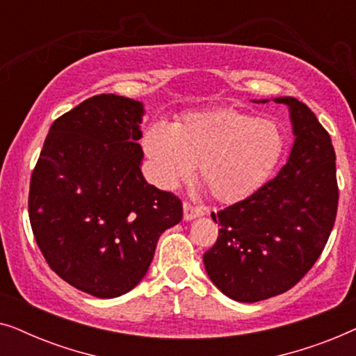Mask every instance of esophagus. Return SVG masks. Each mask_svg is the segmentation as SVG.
Segmentation results:
<instances>
[{
    "label": "esophagus",
    "mask_w": 356,
    "mask_h": 356,
    "mask_svg": "<svg viewBox=\"0 0 356 356\" xmlns=\"http://www.w3.org/2000/svg\"><path fill=\"white\" fill-rule=\"evenodd\" d=\"M183 213H184V220H193V218L204 216V209L197 207V206H191L189 202L183 204Z\"/></svg>",
    "instance_id": "34e87169"
}]
</instances>
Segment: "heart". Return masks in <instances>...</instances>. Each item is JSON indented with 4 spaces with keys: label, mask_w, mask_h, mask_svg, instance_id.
<instances>
[{
    "label": "heart",
    "mask_w": 356,
    "mask_h": 356,
    "mask_svg": "<svg viewBox=\"0 0 356 356\" xmlns=\"http://www.w3.org/2000/svg\"><path fill=\"white\" fill-rule=\"evenodd\" d=\"M155 181L175 189L197 167V178L220 202H238L267 181L284 154L274 120L220 108L193 113L175 126L150 123L140 136Z\"/></svg>",
    "instance_id": "b5f03b06"
}]
</instances>
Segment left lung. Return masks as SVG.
<instances>
[{
  "label": "left lung",
  "mask_w": 356,
  "mask_h": 356,
  "mask_svg": "<svg viewBox=\"0 0 356 356\" xmlns=\"http://www.w3.org/2000/svg\"><path fill=\"white\" fill-rule=\"evenodd\" d=\"M266 104L267 100H261ZM295 143L277 177L243 201L212 213L218 238L204 254L213 285L228 298L256 303L290 290L323 252L337 216L335 152L316 115L293 97Z\"/></svg>",
  "instance_id": "left-lung-1"
}]
</instances>
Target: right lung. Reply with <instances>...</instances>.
Returning a JSON list of instances; mask_svg holds the SVG:
<instances>
[{"label": "right lung", "instance_id": "right-lung-1", "mask_svg": "<svg viewBox=\"0 0 356 356\" xmlns=\"http://www.w3.org/2000/svg\"><path fill=\"white\" fill-rule=\"evenodd\" d=\"M144 105L90 97L55 120L29 191V218L43 257L63 280L97 298L128 293L155 246L183 218L173 193L140 172Z\"/></svg>", "mask_w": 356, "mask_h": 356}]
</instances>
